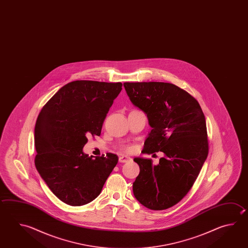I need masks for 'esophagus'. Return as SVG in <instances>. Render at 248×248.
<instances>
[{"label": "esophagus", "mask_w": 248, "mask_h": 248, "mask_svg": "<svg viewBox=\"0 0 248 248\" xmlns=\"http://www.w3.org/2000/svg\"><path fill=\"white\" fill-rule=\"evenodd\" d=\"M119 162H121V163H125V162H128V161H130L131 160V158L129 157V156H127V155H121L119 156Z\"/></svg>", "instance_id": "obj_1"}]
</instances>
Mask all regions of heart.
I'll return each instance as SVG.
<instances>
[{
	"label": "heart",
	"mask_w": 248,
	"mask_h": 248,
	"mask_svg": "<svg viewBox=\"0 0 248 248\" xmlns=\"http://www.w3.org/2000/svg\"><path fill=\"white\" fill-rule=\"evenodd\" d=\"M130 149H131V148H128V150H130Z\"/></svg>",
	"instance_id": "heart-1"
}]
</instances>
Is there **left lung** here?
<instances>
[{"mask_svg":"<svg viewBox=\"0 0 248 248\" xmlns=\"http://www.w3.org/2000/svg\"><path fill=\"white\" fill-rule=\"evenodd\" d=\"M124 87L152 127L145 154H164L157 165L151 159H134L140 171L133 194L150 210L169 209L190 190L207 159L205 117L196 99L172 83L125 82Z\"/></svg>","mask_w":248,"mask_h":248,"instance_id":"left-lung-1","label":"left lung"}]
</instances>
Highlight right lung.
Returning <instances> with one entry per match:
<instances>
[{
	"label": "right lung",
	"mask_w": 248,
	"mask_h": 248,
	"mask_svg": "<svg viewBox=\"0 0 248 248\" xmlns=\"http://www.w3.org/2000/svg\"><path fill=\"white\" fill-rule=\"evenodd\" d=\"M121 82L75 80L62 87L38 115L35 165L51 191L66 204L94 200L116 167V155L94 157L82 148L89 135L100 136Z\"/></svg>",
	"instance_id": "add662e5"
}]
</instances>
